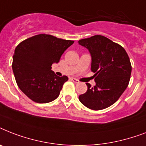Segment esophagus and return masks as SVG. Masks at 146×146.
<instances>
[{
	"mask_svg": "<svg viewBox=\"0 0 146 146\" xmlns=\"http://www.w3.org/2000/svg\"><path fill=\"white\" fill-rule=\"evenodd\" d=\"M70 80H72V81L75 82V83H79V82H80V81L78 80H76V79H75V78H70Z\"/></svg>",
	"mask_w": 146,
	"mask_h": 146,
	"instance_id": "34e87169",
	"label": "esophagus"
}]
</instances>
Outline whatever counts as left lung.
I'll list each match as a JSON object with an SVG mask.
<instances>
[{
	"label": "left lung",
	"mask_w": 146,
	"mask_h": 146,
	"mask_svg": "<svg viewBox=\"0 0 146 146\" xmlns=\"http://www.w3.org/2000/svg\"><path fill=\"white\" fill-rule=\"evenodd\" d=\"M92 56V71L96 85L80 95L79 99L88 108L98 111L114 104L128 86L132 66L125 49L103 35L79 41Z\"/></svg>",
	"instance_id": "left-lung-1"
}]
</instances>
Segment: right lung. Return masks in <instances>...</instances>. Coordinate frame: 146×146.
I'll list each match as a JSON object with an SVG mask.
<instances>
[{
    "label": "right lung",
    "instance_id": "right-lung-1",
    "mask_svg": "<svg viewBox=\"0 0 146 146\" xmlns=\"http://www.w3.org/2000/svg\"><path fill=\"white\" fill-rule=\"evenodd\" d=\"M73 42L39 34L17 45L12 64L15 80L20 90L33 102L48 103L59 96L68 77L57 76L51 70V65L59 62Z\"/></svg>",
    "mask_w": 146,
    "mask_h": 146
}]
</instances>
